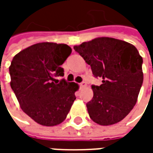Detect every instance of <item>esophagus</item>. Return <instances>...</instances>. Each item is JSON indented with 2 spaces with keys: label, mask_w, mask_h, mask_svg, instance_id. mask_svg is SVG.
Wrapping results in <instances>:
<instances>
[{
  "label": "esophagus",
  "mask_w": 153,
  "mask_h": 153,
  "mask_svg": "<svg viewBox=\"0 0 153 153\" xmlns=\"http://www.w3.org/2000/svg\"><path fill=\"white\" fill-rule=\"evenodd\" d=\"M80 88H84L86 86V82H82L81 83H79Z\"/></svg>",
  "instance_id": "34e87169"
}]
</instances>
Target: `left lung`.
<instances>
[{"mask_svg": "<svg viewBox=\"0 0 153 153\" xmlns=\"http://www.w3.org/2000/svg\"><path fill=\"white\" fill-rule=\"evenodd\" d=\"M74 49L93 75L102 78L101 85H92L94 97L87 103L90 118L103 126L123 120L136 104L143 82V59L137 48L118 39L98 37Z\"/></svg>", "mask_w": 153, "mask_h": 153, "instance_id": "left-lung-1", "label": "left lung"}]
</instances>
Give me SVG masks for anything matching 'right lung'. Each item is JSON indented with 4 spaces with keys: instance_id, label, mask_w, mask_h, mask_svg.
<instances>
[{
    "instance_id": "1",
    "label": "right lung",
    "mask_w": 153,
    "mask_h": 153,
    "mask_svg": "<svg viewBox=\"0 0 153 153\" xmlns=\"http://www.w3.org/2000/svg\"><path fill=\"white\" fill-rule=\"evenodd\" d=\"M71 53L66 44L40 42L19 52L9 67L10 85L21 109L43 126H55L66 118L78 85L65 79L61 65Z\"/></svg>"
}]
</instances>
